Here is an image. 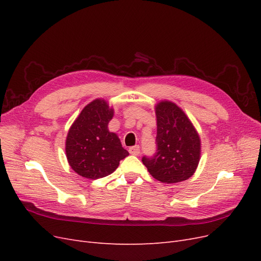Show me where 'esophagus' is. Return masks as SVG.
I'll use <instances>...</instances> for the list:
<instances>
[{
	"instance_id": "1",
	"label": "esophagus",
	"mask_w": 261,
	"mask_h": 261,
	"mask_svg": "<svg viewBox=\"0 0 261 261\" xmlns=\"http://www.w3.org/2000/svg\"><path fill=\"white\" fill-rule=\"evenodd\" d=\"M128 151H129V153L133 154V155H139V153H140V147H139L138 145L133 146V147L129 148Z\"/></svg>"
}]
</instances>
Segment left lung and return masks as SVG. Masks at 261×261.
Segmentation results:
<instances>
[{
	"label": "left lung",
	"mask_w": 261,
	"mask_h": 261,
	"mask_svg": "<svg viewBox=\"0 0 261 261\" xmlns=\"http://www.w3.org/2000/svg\"><path fill=\"white\" fill-rule=\"evenodd\" d=\"M156 150L144 155L149 173L162 183H178L191 177L200 159V139L192 122L175 103L162 101L155 107Z\"/></svg>",
	"instance_id": "8db88e82"
}]
</instances>
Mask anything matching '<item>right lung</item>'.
<instances>
[{
    "mask_svg": "<svg viewBox=\"0 0 261 261\" xmlns=\"http://www.w3.org/2000/svg\"><path fill=\"white\" fill-rule=\"evenodd\" d=\"M112 117L107 101L97 99L84 108L69 128L66 156L77 174L91 179L108 176L128 155L116 134L108 129Z\"/></svg>",
    "mask_w": 261,
    "mask_h": 261,
    "instance_id": "1",
    "label": "right lung"
}]
</instances>
